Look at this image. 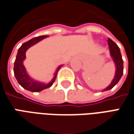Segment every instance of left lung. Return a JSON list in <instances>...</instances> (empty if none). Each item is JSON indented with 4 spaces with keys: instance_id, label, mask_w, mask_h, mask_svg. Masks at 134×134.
Listing matches in <instances>:
<instances>
[{
    "instance_id": "1",
    "label": "left lung",
    "mask_w": 134,
    "mask_h": 134,
    "mask_svg": "<svg viewBox=\"0 0 134 134\" xmlns=\"http://www.w3.org/2000/svg\"><path fill=\"white\" fill-rule=\"evenodd\" d=\"M108 45L109 47L110 55L115 62V66H116V71H115V77H114L113 80L111 81V84L107 87L104 89L103 91L111 90L112 87H114L118 84V82L120 81V79L123 74V60L122 58L120 48L118 47L117 44L115 43L109 38H108Z\"/></svg>"
}]
</instances>
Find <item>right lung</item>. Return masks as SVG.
I'll list each match as a JSON object with an SVG mask.
<instances>
[{
	"label": "right lung",
	"instance_id": "add662e5",
	"mask_svg": "<svg viewBox=\"0 0 134 134\" xmlns=\"http://www.w3.org/2000/svg\"><path fill=\"white\" fill-rule=\"evenodd\" d=\"M47 37H48V36H38V37L34 38H32L28 41H27L25 43L22 44V46L18 49L16 60L14 61V76L16 77L17 82L21 86L23 87V88H25L27 90L31 91V92H40V91L44 90V89L50 87L52 85L53 82H55L59 69L63 66V65L58 66V69H56L55 72L54 73L53 78L52 79L51 81L48 84L40 82L38 81H36L35 79H32L28 75V74L27 73L26 69H25V66L23 65V61H24V60L25 59V57H26L25 56V52L30 47L34 46V44H37L38 42H39L40 41Z\"/></svg>",
	"mask_w": 134,
	"mask_h": 134
}]
</instances>
